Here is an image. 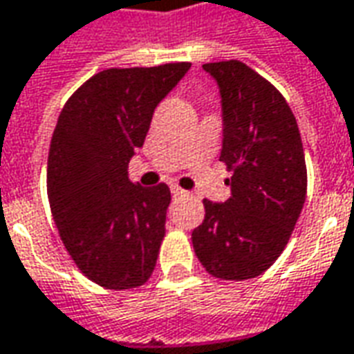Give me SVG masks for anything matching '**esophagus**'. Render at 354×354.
Wrapping results in <instances>:
<instances>
[{
    "label": "esophagus",
    "instance_id": "obj_1",
    "mask_svg": "<svg viewBox=\"0 0 354 354\" xmlns=\"http://www.w3.org/2000/svg\"><path fill=\"white\" fill-rule=\"evenodd\" d=\"M170 192H172V196L174 197L186 196V189H182V187H178V186H170Z\"/></svg>",
    "mask_w": 354,
    "mask_h": 354
}]
</instances>
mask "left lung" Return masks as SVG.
<instances>
[{
	"label": "left lung",
	"instance_id": "left-lung-1",
	"mask_svg": "<svg viewBox=\"0 0 354 354\" xmlns=\"http://www.w3.org/2000/svg\"><path fill=\"white\" fill-rule=\"evenodd\" d=\"M221 95V160L232 172L223 203L203 199L192 232L197 259L213 277L263 273L287 246L306 199V162L297 120L275 86L246 64H205Z\"/></svg>",
	"mask_w": 354,
	"mask_h": 354
}]
</instances>
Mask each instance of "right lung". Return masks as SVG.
Instances as JSON below:
<instances>
[{
    "label": "right lung",
    "mask_w": 354,
    "mask_h": 354,
    "mask_svg": "<svg viewBox=\"0 0 354 354\" xmlns=\"http://www.w3.org/2000/svg\"><path fill=\"white\" fill-rule=\"evenodd\" d=\"M192 64L104 69L57 118L48 155V199L69 256L96 285H143L165 238L170 189L133 184L127 165L145 143L158 102Z\"/></svg>",
    "instance_id": "1"
}]
</instances>
